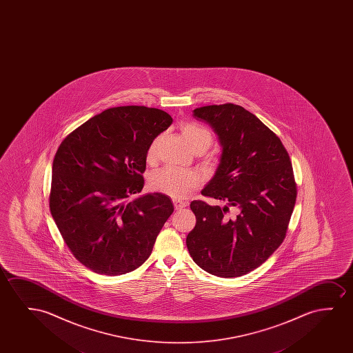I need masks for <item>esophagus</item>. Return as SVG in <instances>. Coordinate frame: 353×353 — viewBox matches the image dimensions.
Returning <instances> with one entry per match:
<instances>
[{
	"mask_svg": "<svg viewBox=\"0 0 353 353\" xmlns=\"http://www.w3.org/2000/svg\"><path fill=\"white\" fill-rule=\"evenodd\" d=\"M174 206L176 210H182V208H187L188 203L187 201H179V200H174Z\"/></svg>",
	"mask_w": 353,
	"mask_h": 353,
	"instance_id": "1",
	"label": "esophagus"
}]
</instances>
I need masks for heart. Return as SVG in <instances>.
<instances>
[{
    "mask_svg": "<svg viewBox=\"0 0 353 353\" xmlns=\"http://www.w3.org/2000/svg\"><path fill=\"white\" fill-rule=\"evenodd\" d=\"M181 132L189 147L194 150H206L212 143V134L203 126L194 123H184L181 125ZM161 141V136H157L150 142L147 150V160L153 161L158 153V147ZM200 185V177L194 171L179 170L176 168H164L150 174L148 179V187L155 193L168 195L170 198L183 200L188 198L194 190Z\"/></svg>",
    "mask_w": 353,
    "mask_h": 353,
    "instance_id": "b5f03b06",
    "label": "heart"
}]
</instances>
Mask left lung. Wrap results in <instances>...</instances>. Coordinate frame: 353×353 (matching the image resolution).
I'll return each mask as SVG.
<instances>
[{"label":"left lung","instance_id":"obj_1","mask_svg":"<svg viewBox=\"0 0 353 353\" xmlns=\"http://www.w3.org/2000/svg\"><path fill=\"white\" fill-rule=\"evenodd\" d=\"M212 126L222 155L216 174L190 203L196 224L187 236L193 261L219 277H239L261 266L280 247L296 200L290 155L280 139L253 113L234 103L194 110Z\"/></svg>","mask_w":353,"mask_h":353}]
</instances>
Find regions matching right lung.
I'll return each instance as SVG.
<instances>
[{
	"instance_id": "obj_1",
	"label": "right lung",
	"mask_w": 353,
	"mask_h": 353,
	"mask_svg": "<svg viewBox=\"0 0 353 353\" xmlns=\"http://www.w3.org/2000/svg\"><path fill=\"white\" fill-rule=\"evenodd\" d=\"M172 123L145 106L108 108L68 134L52 170L49 208L74 258L101 275H124L150 258L174 212L161 193L140 198L150 142Z\"/></svg>"
}]
</instances>
